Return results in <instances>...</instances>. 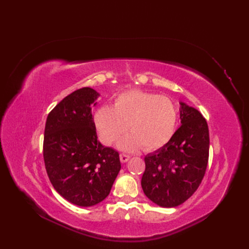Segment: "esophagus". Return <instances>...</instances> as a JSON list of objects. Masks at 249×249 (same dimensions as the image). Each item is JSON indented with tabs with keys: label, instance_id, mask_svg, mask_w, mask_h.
Instances as JSON below:
<instances>
[{
	"label": "esophagus",
	"instance_id": "1",
	"mask_svg": "<svg viewBox=\"0 0 249 249\" xmlns=\"http://www.w3.org/2000/svg\"><path fill=\"white\" fill-rule=\"evenodd\" d=\"M129 159H130L129 155L124 154V153H121V154H120V160H121V162H126V161L129 160Z\"/></svg>",
	"mask_w": 249,
	"mask_h": 249
}]
</instances>
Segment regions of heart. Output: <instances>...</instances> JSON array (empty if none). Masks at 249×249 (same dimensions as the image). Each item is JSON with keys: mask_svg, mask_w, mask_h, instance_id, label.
<instances>
[{"mask_svg": "<svg viewBox=\"0 0 249 249\" xmlns=\"http://www.w3.org/2000/svg\"><path fill=\"white\" fill-rule=\"evenodd\" d=\"M177 109L164 96L130 89L116 97L114 106H102L94 116L100 140L111 144L127 129L131 132L118 142V147L136 151L161 148L169 142L177 127Z\"/></svg>", "mask_w": 249, "mask_h": 249, "instance_id": "heart-1", "label": "heart"}]
</instances>
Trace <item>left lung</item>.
I'll use <instances>...</instances> for the list:
<instances>
[{
    "label": "left lung",
    "instance_id": "8db88e82",
    "mask_svg": "<svg viewBox=\"0 0 249 249\" xmlns=\"http://www.w3.org/2000/svg\"><path fill=\"white\" fill-rule=\"evenodd\" d=\"M180 127L161 148L144 158L141 187L146 197L164 208L177 207L197 191L209 159V129L203 115L179 103Z\"/></svg>",
    "mask_w": 249,
    "mask_h": 249
}]
</instances>
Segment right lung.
I'll use <instances>...</instances> for the list:
<instances>
[{"label": "right lung", "mask_w": 249, "mask_h": 249, "mask_svg": "<svg viewBox=\"0 0 249 249\" xmlns=\"http://www.w3.org/2000/svg\"><path fill=\"white\" fill-rule=\"evenodd\" d=\"M99 96L90 88L74 90L51 110L45 124L48 178L61 197L80 207L106 199L121 169L118 151L98 140L91 105Z\"/></svg>", "instance_id": "right-lung-1"}]
</instances>
